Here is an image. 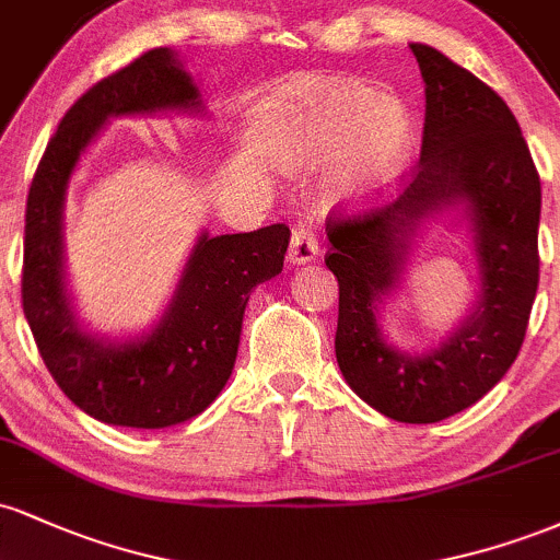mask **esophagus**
<instances>
[{
    "label": "esophagus",
    "instance_id": "1",
    "mask_svg": "<svg viewBox=\"0 0 560 560\" xmlns=\"http://www.w3.org/2000/svg\"><path fill=\"white\" fill-rule=\"evenodd\" d=\"M318 240L307 226L292 229V242H289V262L292 266H302V262L316 260L318 255Z\"/></svg>",
    "mask_w": 560,
    "mask_h": 560
}]
</instances>
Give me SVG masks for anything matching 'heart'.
I'll list each match as a JSON object with an SVG mask.
<instances>
[{
	"label": "heart",
	"instance_id": "obj_1",
	"mask_svg": "<svg viewBox=\"0 0 560 560\" xmlns=\"http://www.w3.org/2000/svg\"><path fill=\"white\" fill-rule=\"evenodd\" d=\"M413 147V118L395 96L350 81H320L305 92L298 124L279 147L287 171L337 163L334 191L369 202L389 189Z\"/></svg>",
	"mask_w": 560,
	"mask_h": 560
}]
</instances>
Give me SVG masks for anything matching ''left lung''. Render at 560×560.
Segmentation results:
<instances>
[{
    "label": "left lung",
    "mask_w": 560,
    "mask_h": 560,
    "mask_svg": "<svg viewBox=\"0 0 560 560\" xmlns=\"http://www.w3.org/2000/svg\"><path fill=\"white\" fill-rule=\"evenodd\" d=\"M427 83L421 158L384 208L326 221V266L339 281L337 363L378 413L434 423L490 392L522 350L539 281V176L513 113L498 94L427 44H410ZM465 208L480 262V298L440 348L397 351L377 305L399 280L407 242L442 209Z\"/></svg>",
    "instance_id": "8db88e82"
}]
</instances>
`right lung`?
<instances>
[{
  "mask_svg": "<svg viewBox=\"0 0 560 560\" xmlns=\"http://www.w3.org/2000/svg\"><path fill=\"white\" fill-rule=\"evenodd\" d=\"M202 113L197 83L168 47L96 81L66 113L31 182L23 240V313L44 365L83 413L113 427L163 429L195 419L226 387L249 292L284 268V223L197 236L163 318L110 342L75 318L62 255L68 182L100 128L118 115Z\"/></svg>",
  "mask_w": 560,
  "mask_h": 560,
  "instance_id": "obj_1",
  "label": "right lung"
}]
</instances>
